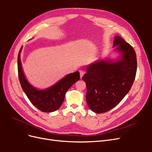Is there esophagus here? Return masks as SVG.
Instances as JSON below:
<instances>
[{"mask_svg": "<svg viewBox=\"0 0 152 152\" xmlns=\"http://www.w3.org/2000/svg\"><path fill=\"white\" fill-rule=\"evenodd\" d=\"M84 72L82 71V70H80V79H82V77H83V75H84Z\"/></svg>", "mask_w": 152, "mask_h": 152, "instance_id": "obj_1", "label": "esophagus"}]
</instances>
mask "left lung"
I'll use <instances>...</instances> for the list:
<instances>
[{"label":"left lung","instance_id":"8db88e82","mask_svg":"<svg viewBox=\"0 0 152 152\" xmlns=\"http://www.w3.org/2000/svg\"><path fill=\"white\" fill-rule=\"evenodd\" d=\"M117 59H98L87 66L82 77L86 84V102L92 111L102 113L120 103L134 81L137 59L134 49L120 36H115Z\"/></svg>","mask_w":152,"mask_h":152}]
</instances>
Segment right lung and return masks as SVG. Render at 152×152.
Masks as SVG:
<instances>
[{
  "label": "right lung",
  "mask_w": 152,
  "mask_h": 152,
  "mask_svg": "<svg viewBox=\"0 0 152 152\" xmlns=\"http://www.w3.org/2000/svg\"><path fill=\"white\" fill-rule=\"evenodd\" d=\"M21 48L18 56V71L20 84L25 94L36 108L43 112H53L61 107L66 91L80 79V73L77 71L69 73L56 84L45 89L35 88L26 80L21 65Z\"/></svg>",
  "instance_id": "obj_1"
}]
</instances>
